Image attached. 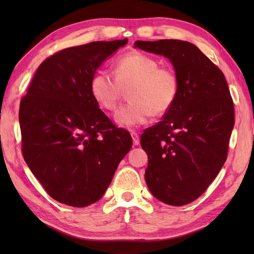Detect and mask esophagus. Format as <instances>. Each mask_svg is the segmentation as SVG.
<instances>
[{
  "label": "esophagus",
  "instance_id": "esophagus-1",
  "mask_svg": "<svg viewBox=\"0 0 254 254\" xmlns=\"http://www.w3.org/2000/svg\"><path fill=\"white\" fill-rule=\"evenodd\" d=\"M131 136H132V139H133V144L134 145H138L139 144L138 134L135 131H131Z\"/></svg>",
  "mask_w": 254,
  "mask_h": 254
}]
</instances>
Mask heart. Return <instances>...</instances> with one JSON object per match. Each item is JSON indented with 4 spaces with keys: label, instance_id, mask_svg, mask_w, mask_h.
<instances>
[{
    "label": "heart",
    "instance_id": "b5f03b06",
    "mask_svg": "<svg viewBox=\"0 0 254 254\" xmlns=\"http://www.w3.org/2000/svg\"><path fill=\"white\" fill-rule=\"evenodd\" d=\"M113 75L97 69L90 78L89 89L102 109L115 111L122 97V89L128 87L130 100L117 112L116 121L121 127H133L154 116H163L177 99L179 83L170 68L160 67L155 58L139 51H132L119 58Z\"/></svg>",
    "mask_w": 254,
    "mask_h": 254
}]
</instances>
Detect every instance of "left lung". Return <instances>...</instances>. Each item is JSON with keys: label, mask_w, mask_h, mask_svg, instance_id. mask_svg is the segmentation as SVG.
Listing matches in <instances>:
<instances>
[{"label": "left lung", "mask_w": 254, "mask_h": 254, "mask_svg": "<svg viewBox=\"0 0 254 254\" xmlns=\"http://www.w3.org/2000/svg\"><path fill=\"white\" fill-rule=\"evenodd\" d=\"M134 47L169 59L179 83L163 120L144 131L145 181L163 203L182 206L204 193L227 159L235 124L234 102L224 73L191 42L163 39Z\"/></svg>", "instance_id": "left-lung-1"}]
</instances>
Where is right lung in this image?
Segmentation results:
<instances>
[{
    "mask_svg": "<svg viewBox=\"0 0 254 254\" xmlns=\"http://www.w3.org/2000/svg\"><path fill=\"white\" fill-rule=\"evenodd\" d=\"M127 39L66 48L36 71L20 100L21 152L56 201L85 207L100 199L132 147L90 94L93 74Z\"/></svg>",
    "mask_w": 254,
    "mask_h": 254,
    "instance_id": "1",
    "label": "right lung"
}]
</instances>
